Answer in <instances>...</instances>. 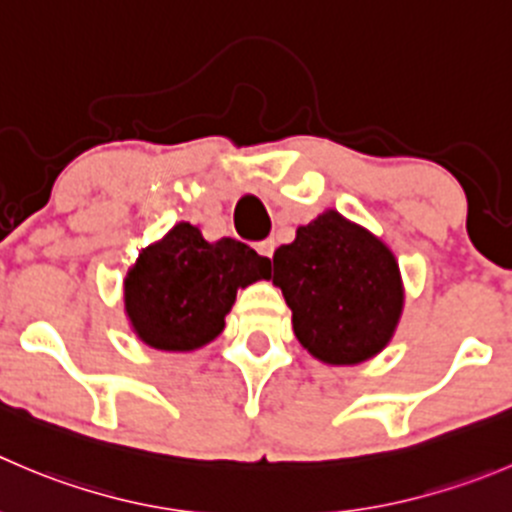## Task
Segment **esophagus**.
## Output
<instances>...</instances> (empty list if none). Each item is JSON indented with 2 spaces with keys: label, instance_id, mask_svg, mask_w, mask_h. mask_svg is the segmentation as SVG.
I'll return each instance as SVG.
<instances>
[{
  "label": "esophagus",
  "instance_id": "obj_1",
  "mask_svg": "<svg viewBox=\"0 0 512 512\" xmlns=\"http://www.w3.org/2000/svg\"><path fill=\"white\" fill-rule=\"evenodd\" d=\"M257 252H260L262 257H267V260H270L272 252H275V240H262V242H257Z\"/></svg>",
  "mask_w": 512,
  "mask_h": 512
}]
</instances>
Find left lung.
I'll return each instance as SVG.
<instances>
[{
    "label": "left lung",
    "instance_id": "8db88e82",
    "mask_svg": "<svg viewBox=\"0 0 512 512\" xmlns=\"http://www.w3.org/2000/svg\"><path fill=\"white\" fill-rule=\"evenodd\" d=\"M300 345L327 365H357L388 347L405 307L393 250L370 230L325 210L272 255Z\"/></svg>",
    "mask_w": 512,
    "mask_h": 512
}]
</instances>
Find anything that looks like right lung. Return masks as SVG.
I'll return each mask as SVG.
<instances>
[{"mask_svg": "<svg viewBox=\"0 0 512 512\" xmlns=\"http://www.w3.org/2000/svg\"><path fill=\"white\" fill-rule=\"evenodd\" d=\"M270 277V260L245 242H207L190 222L152 242L124 277V315L145 345L192 352L225 330L237 290Z\"/></svg>", "mask_w": 512, "mask_h": 512, "instance_id": "right-lung-1", "label": "right lung"}]
</instances>
